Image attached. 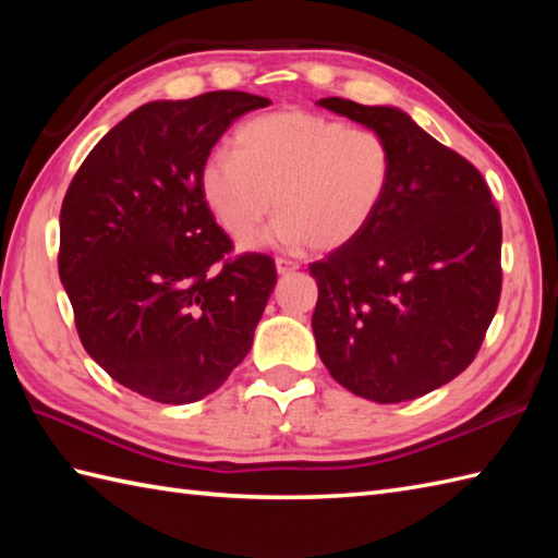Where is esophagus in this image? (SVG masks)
I'll return each mask as SVG.
<instances>
[{
	"label": "esophagus",
	"instance_id": "obj_1",
	"mask_svg": "<svg viewBox=\"0 0 558 558\" xmlns=\"http://www.w3.org/2000/svg\"><path fill=\"white\" fill-rule=\"evenodd\" d=\"M276 268H278L280 276H288V272H294V270H298V268H300V264H298V260H292V258L278 256V258H276Z\"/></svg>",
	"mask_w": 558,
	"mask_h": 558
}]
</instances>
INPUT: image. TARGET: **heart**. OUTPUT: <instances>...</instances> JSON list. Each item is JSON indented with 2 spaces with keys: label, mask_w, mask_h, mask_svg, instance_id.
I'll list each match as a JSON object with an SVG mask.
<instances>
[{
  "label": "heart",
  "mask_w": 558,
  "mask_h": 558,
  "mask_svg": "<svg viewBox=\"0 0 558 558\" xmlns=\"http://www.w3.org/2000/svg\"><path fill=\"white\" fill-rule=\"evenodd\" d=\"M390 180L393 150L374 129L280 110L236 129L232 158L206 160L201 192L234 240L252 236L276 201L272 244L333 252L372 222Z\"/></svg>",
  "instance_id": "b5f03b06"
}]
</instances>
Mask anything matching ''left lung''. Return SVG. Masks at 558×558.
Wrapping results in <instances>:
<instances>
[{"label":"left lung","instance_id":"8db88e82","mask_svg":"<svg viewBox=\"0 0 558 558\" xmlns=\"http://www.w3.org/2000/svg\"><path fill=\"white\" fill-rule=\"evenodd\" d=\"M393 150L372 222L310 264L318 357L350 393L402 402L477 357L501 298V213L480 170L396 108L322 98Z\"/></svg>","mask_w":558,"mask_h":558}]
</instances>
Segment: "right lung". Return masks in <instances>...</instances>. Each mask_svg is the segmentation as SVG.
Segmentation results:
<instances>
[{
	"label": "right lung",
	"mask_w": 558,
	"mask_h": 558,
	"mask_svg": "<svg viewBox=\"0 0 558 558\" xmlns=\"http://www.w3.org/2000/svg\"><path fill=\"white\" fill-rule=\"evenodd\" d=\"M266 105L242 90L141 105L66 189L57 264L78 338L117 384L162 405L228 381L276 288V260L232 256L201 192L210 148Z\"/></svg>",
	"instance_id": "right-lung-1"
}]
</instances>
